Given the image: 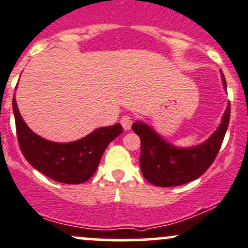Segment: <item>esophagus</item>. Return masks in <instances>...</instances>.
<instances>
[{
	"mask_svg": "<svg viewBox=\"0 0 248 248\" xmlns=\"http://www.w3.org/2000/svg\"><path fill=\"white\" fill-rule=\"evenodd\" d=\"M132 124H133V117L132 116H129V115L122 116L121 124H122V127H124V131H128V129H131Z\"/></svg>",
	"mask_w": 248,
	"mask_h": 248,
	"instance_id": "1",
	"label": "esophagus"
}]
</instances>
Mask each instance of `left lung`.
<instances>
[{"label": "left lung", "instance_id": "1", "mask_svg": "<svg viewBox=\"0 0 248 248\" xmlns=\"http://www.w3.org/2000/svg\"><path fill=\"white\" fill-rule=\"evenodd\" d=\"M222 82L227 89L222 71ZM231 103H228L222 121L215 132L203 144L195 147L179 148L169 144L158 133L144 122H134L133 131L141 140L140 169L151 184L169 187L189 183L202 176L215 160L227 132Z\"/></svg>", "mask_w": 248, "mask_h": 248}]
</instances>
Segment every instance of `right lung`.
<instances>
[{
	"label": "right lung",
	"mask_w": 248,
	"mask_h": 248,
	"mask_svg": "<svg viewBox=\"0 0 248 248\" xmlns=\"http://www.w3.org/2000/svg\"><path fill=\"white\" fill-rule=\"evenodd\" d=\"M17 141L26 160L39 172L65 184L87 182L97 170L107 146L121 134L120 124L95 129L74 142H53L36 135L26 124L13 98Z\"/></svg>",
	"instance_id": "1"
}]
</instances>
